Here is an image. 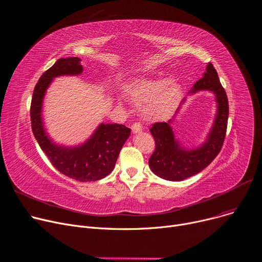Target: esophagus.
Instances as JSON below:
<instances>
[{
  "instance_id": "obj_1",
  "label": "esophagus",
  "mask_w": 262,
  "mask_h": 262,
  "mask_svg": "<svg viewBox=\"0 0 262 262\" xmlns=\"http://www.w3.org/2000/svg\"><path fill=\"white\" fill-rule=\"evenodd\" d=\"M131 130H132V132H133L134 134H135V133H140V132L142 131V124L139 123V122L133 123L132 127H131Z\"/></svg>"
}]
</instances>
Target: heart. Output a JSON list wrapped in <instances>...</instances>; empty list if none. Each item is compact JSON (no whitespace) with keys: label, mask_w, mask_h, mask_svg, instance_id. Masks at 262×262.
<instances>
[{"label":"heart","mask_w":262,"mask_h":262,"mask_svg":"<svg viewBox=\"0 0 262 262\" xmlns=\"http://www.w3.org/2000/svg\"><path fill=\"white\" fill-rule=\"evenodd\" d=\"M124 93L135 105L143 106L146 118L156 119L175 107L181 98L182 87L178 81L168 78H136L126 85Z\"/></svg>","instance_id":"1"}]
</instances>
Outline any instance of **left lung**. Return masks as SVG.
Wrapping results in <instances>:
<instances>
[{
	"instance_id": "left-lung-1",
	"label": "left lung",
	"mask_w": 262,
	"mask_h": 262,
	"mask_svg": "<svg viewBox=\"0 0 262 262\" xmlns=\"http://www.w3.org/2000/svg\"><path fill=\"white\" fill-rule=\"evenodd\" d=\"M204 91L214 94L216 114L205 142L198 147L189 149L182 146L180 141L175 138L170 126L186 98L181 101L176 115L171 119L167 122L154 123L150 128L156 149L148 163L152 172L160 178L181 181L192 177L206 168L221 151L226 135L229 107L225 90L223 89L217 72L211 63L207 65L204 77L193 85L188 95L192 96Z\"/></svg>"
}]
</instances>
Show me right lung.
I'll return each instance as SVG.
<instances>
[{
  "instance_id": "right-lung-1",
  "label": "right lung",
  "mask_w": 262,
  "mask_h": 262,
  "mask_svg": "<svg viewBox=\"0 0 262 262\" xmlns=\"http://www.w3.org/2000/svg\"><path fill=\"white\" fill-rule=\"evenodd\" d=\"M83 72L81 58H59L36 84L31 103L32 131L52 165L67 177L78 181H97L114 169L121 148L131 133L123 124L100 123L84 143L65 146L55 143L47 132L42 118L43 99L49 86L57 77L79 76Z\"/></svg>"
}]
</instances>
